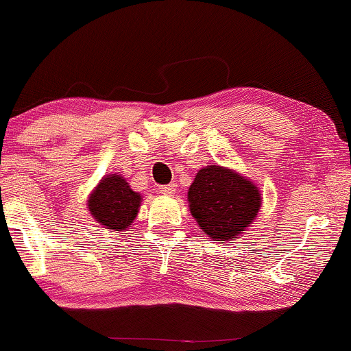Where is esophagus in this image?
<instances>
[{
  "label": "esophagus",
  "instance_id": "esophagus-1",
  "mask_svg": "<svg viewBox=\"0 0 351 351\" xmlns=\"http://www.w3.org/2000/svg\"><path fill=\"white\" fill-rule=\"evenodd\" d=\"M160 193H162V195H174V191H176V185L174 184H169V185H161L160 189Z\"/></svg>",
  "mask_w": 351,
  "mask_h": 351
}]
</instances>
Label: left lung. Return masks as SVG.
Wrapping results in <instances>:
<instances>
[{"label": "left lung", "mask_w": 351, "mask_h": 351, "mask_svg": "<svg viewBox=\"0 0 351 351\" xmlns=\"http://www.w3.org/2000/svg\"><path fill=\"white\" fill-rule=\"evenodd\" d=\"M190 210L214 241L232 239L257 217L261 193L246 177L210 165L201 169L189 190Z\"/></svg>", "instance_id": "obj_1"}]
</instances>
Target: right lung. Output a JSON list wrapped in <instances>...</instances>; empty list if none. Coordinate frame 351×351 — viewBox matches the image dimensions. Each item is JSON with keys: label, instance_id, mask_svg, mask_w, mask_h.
Instances as JSON below:
<instances>
[{"label": "right lung", "instance_id": "1", "mask_svg": "<svg viewBox=\"0 0 351 351\" xmlns=\"http://www.w3.org/2000/svg\"><path fill=\"white\" fill-rule=\"evenodd\" d=\"M141 195L131 190L121 176L104 177L88 201L90 214L105 228L121 232L136 219L141 206Z\"/></svg>", "mask_w": 351, "mask_h": 351}]
</instances>
